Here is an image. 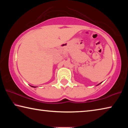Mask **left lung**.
Segmentation results:
<instances>
[{"instance_id":"8db88e82","label":"left lung","mask_w":128,"mask_h":128,"mask_svg":"<svg viewBox=\"0 0 128 128\" xmlns=\"http://www.w3.org/2000/svg\"><path fill=\"white\" fill-rule=\"evenodd\" d=\"M101 83H102V82H100V84H98V85H96V86H98V85H100V84H101Z\"/></svg>"}]
</instances>
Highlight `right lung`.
I'll use <instances>...</instances> for the list:
<instances>
[{"label": "right lung", "mask_w": 128, "mask_h": 128, "mask_svg": "<svg viewBox=\"0 0 128 128\" xmlns=\"http://www.w3.org/2000/svg\"><path fill=\"white\" fill-rule=\"evenodd\" d=\"M32 87H33V88H36V86H31Z\"/></svg>", "instance_id": "right-lung-1"}]
</instances>
